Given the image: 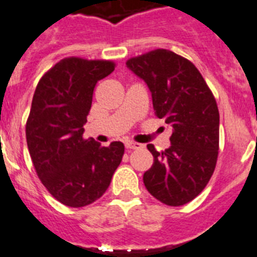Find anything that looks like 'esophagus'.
<instances>
[{
    "label": "esophagus",
    "mask_w": 257,
    "mask_h": 257,
    "mask_svg": "<svg viewBox=\"0 0 257 257\" xmlns=\"http://www.w3.org/2000/svg\"><path fill=\"white\" fill-rule=\"evenodd\" d=\"M125 147H126V149H129V150H138V149H142L143 146L141 145V143L133 142V141H126Z\"/></svg>",
    "instance_id": "34e87169"
}]
</instances>
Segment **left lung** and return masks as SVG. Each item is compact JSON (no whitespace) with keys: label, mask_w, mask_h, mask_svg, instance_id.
I'll return each instance as SVG.
<instances>
[{"label":"left lung","mask_w":257,"mask_h":257,"mask_svg":"<svg viewBox=\"0 0 257 257\" xmlns=\"http://www.w3.org/2000/svg\"><path fill=\"white\" fill-rule=\"evenodd\" d=\"M147 84L157 117L173 128L170 147L147 149L154 164L143 174L147 191L169 206L192 201L209 183L219 151V110L202 75L173 51L155 50L126 61Z\"/></svg>","instance_id":"left-lung-1"}]
</instances>
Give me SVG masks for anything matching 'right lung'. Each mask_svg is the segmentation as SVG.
<instances>
[{
  "instance_id": "right-lung-1",
  "label": "right lung",
  "mask_w": 257,
  "mask_h": 257,
  "mask_svg": "<svg viewBox=\"0 0 257 257\" xmlns=\"http://www.w3.org/2000/svg\"><path fill=\"white\" fill-rule=\"evenodd\" d=\"M114 69L111 61L68 57L41 78L34 92L28 149L43 186L69 207L98 200L123 159L121 142L102 147L83 138L94 85Z\"/></svg>"
}]
</instances>
